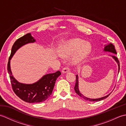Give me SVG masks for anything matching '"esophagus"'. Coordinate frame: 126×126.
Instances as JSON below:
<instances>
[{"label": "esophagus", "mask_w": 126, "mask_h": 126, "mask_svg": "<svg viewBox=\"0 0 126 126\" xmlns=\"http://www.w3.org/2000/svg\"><path fill=\"white\" fill-rule=\"evenodd\" d=\"M69 71H70V69H69L68 67L64 68L62 69V72L63 73H67Z\"/></svg>", "instance_id": "1"}]
</instances>
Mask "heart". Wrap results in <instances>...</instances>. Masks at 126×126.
Here are the masks:
<instances>
[{"label": "heart", "instance_id": "b5f03b06", "mask_svg": "<svg viewBox=\"0 0 126 126\" xmlns=\"http://www.w3.org/2000/svg\"><path fill=\"white\" fill-rule=\"evenodd\" d=\"M92 51L91 45L83 39L74 38L63 42L61 45L59 53L61 57L69 58L74 56L72 63L79 65L85 61Z\"/></svg>", "mask_w": 126, "mask_h": 126}]
</instances>
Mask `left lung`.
<instances>
[{
  "label": "left lung",
  "mask_w": 126,
  "mask_h": 126,
  "mask_svg": "<svg viewBox=\"0 0 126 126\" xmlns=\"http://www.w3.org/2000/svg\"><path fill=\"white\" fill-rule=\"evenodd\" d=\"M104 51H108V52H110L113 53H115V54H117V52L116 51L115 49V47L114 45L111 44V43H109L108 45H106L105 47H104ZM112 57H113L115 61L118 64V66H119V72L120 70V64H119V61L118 60V59L115 56H111ZM74 89L76 93L77 94H78L79 96H81L85 100L89 101H100L101 100H104V98H106L107 97H108V96L110 94H109L108 95H107L106 96H104V97H101V98H95V99H92V98H88L87 97H85L83 95H82V94L80 93L79 90V77H78V75H76V83H75V85L74 87Z\"/></svg>",
  "instance_id": "left-lung-1"
}]
</instances>
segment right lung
I'll return each instance as SVG.
<instances>
[{
  "instance_id": "add662e5",
  "label": "right lung",
  "mask_w": 126,
  "mask_h": 126,
  "mask_svg": "<svg viewBox=\"0 0 126 126\" xmlns=\"http://www.w3.org/2000/svg\"><path fill=\"white\" fill-rule=\"evenodd\" d=\"M36 40L30 33L20 37L13 44L11 53L7 64L8 73L10 75L12 88L16 95L28 103H38L43 102L51 95L56 79L61 75V72L45 75L38 81L32 84H24L18 82L12 74L10 68V60L18 49L26 44L34 43Z\"/></svg>"
}]
</instances>
